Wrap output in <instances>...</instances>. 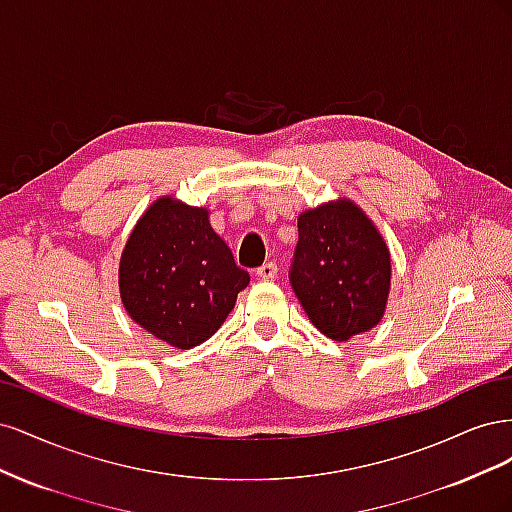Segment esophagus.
I'll list each match as a JSON object with an SVG mask.
<instances>
[{
	"instance_id": "obj_1",
	"label": "esophagus",
	"mask_w": 512,
	"mask_h": 512,
	"mask_svg": "<svg viewBox=\"0 0 512 512\" xmlns=\"http://www.w3.org/2000/svg\"><path fill=\"white\" fill-rule=\"evenodd\" d=\"M256 275L260 277V280L271 282V280H275V277H277V265H275V262H265V265H262L256 271Z\"/></svg>"
}]
</instances>
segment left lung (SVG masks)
Returning a JSON list of instances; mask_svg holds the SVG:
<instances>
[{
  "label": "left lung",
  "instance_id": "8db88e82",
  "mask_svg": "<svg viewBox=\"0 0 512 512\" xmlns=\"http://www.w3.org/2000/svg\"><path fill=\"white\" fill-rule=\"evenodd\" d=\"M290 284L314 327L335 342L382 320L391 290V252L378 226L350 198L299 215Z\"/></svg>",
  "mask_w": 512,
  "mask_h": 512
}]
</instances>
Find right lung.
Segmentation results:
<instances>
[{
    "mask_svg": "<svg viewBox=\"0 0 512 512\" xmlns=\"http://www.w3.org/2000/svg\"><path fill=\"white\" fill-rule=\"evenodd\" d=\"M250 284L209 209L160 196L138 218L119 258V294L138 327L190 350L218 331Z\"/></svg>",
    "mask_w": 512,
    "mask_h": 512,
    "instance_id": "1",
    "label": "right lung"
}]
</instances>
